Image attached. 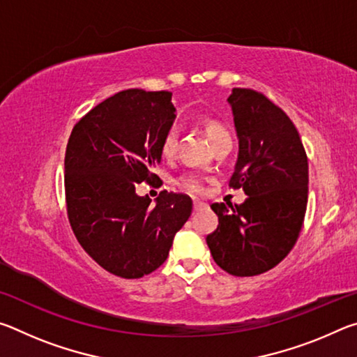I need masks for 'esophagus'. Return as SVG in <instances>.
I'll return each mask as SVG.
<instances>
[{"label": "esophagus", "mask_w": 357, "mask_h": 357, "mask_svg": "<svg viewBox=\"0 0 357 357\" xmlns=\"http://www.w3.org/2000/svg\"><path fill=\"white\" fill-rule=\"evenodd\" d=\"M203 206H204V203H203V202H198V200L193 202V211H198V209H202Z\"/></svg>", "instance_id": "esophagus-1"}]
</instances>
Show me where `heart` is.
<instances>
[{
  "label": "heart",
  "instance_id": "obj_1",
  "mask_svg": "<svg viewBox=\"0 0 357 357\" xmlns=\"http://www.w3.org/2000/svg\"><path fill=\"white\" fill-rule=\"evenodd\" d=\"M204 129H206V135L213 144L215 142L223 140V138H229L228 129L217 119H208L206 123H204ZM178 138H179V129L176 124H173L167 129L164 138H162V143H160L162 155L164 157L174 155V153H176L178 149ZM176 184L181 190L190 193V195H200V193H203L204 190L203 181L198 176H195V174H184V176H181L176 181Z\"/></svg>",
  "mask_w": 357,
  "mask_h": 357
}]
</instances>
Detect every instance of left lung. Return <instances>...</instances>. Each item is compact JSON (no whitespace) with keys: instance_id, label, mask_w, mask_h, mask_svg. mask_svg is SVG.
Here are the masks:
<instances>
[{"instance_id":"8db88e82","label":"left lung","mask_w":357,"mask_h":357,"mask_svg":"<svg viewBox=\"0 0 357 357\" xmlns=\"http://www.w3.org/2000/svg\"><path fill=\"white\" fill-rule=\"evenodd\" d=\"M228 102L239 138L229 187L243 189L247 198L234 208L211 204L219 227L206 243L223 271L252 277L279 264L298 241L309 195V164L293 121L264 94L233 88Z\"/></svg>"}]
</instances>
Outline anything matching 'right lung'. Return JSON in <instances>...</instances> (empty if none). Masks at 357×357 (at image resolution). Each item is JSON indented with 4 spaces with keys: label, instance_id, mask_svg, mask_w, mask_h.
<instances>
[{
    "label": "right lung",
    "instance_id": "add662e5",
    "mask_svg": "<svg viewBox=\"0 0 357 357\" xmlns=\"http://www.w3.org/2000/svg\"><path fill=\"white\" fill-rule=\"evenodd\" d=\"M172 93L126 89L72 129L64 157L68 217L84 252L108 273L140 279L165 261L192 214L190 197L162 190L155 203L135 185L159 179L160 143L173 126Z\"/></svg>",
    "mask_w": 357,
    "mask_h": 357
}]
</instances>
